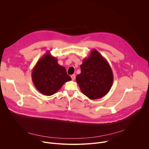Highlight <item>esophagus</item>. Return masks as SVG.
Segmentation results:
<instances>
[{
    "mask_svg": "<svg viewBox=\"0 0 149 149\" xmlns=\"http://www.w3.org/2000/svg\"><path fill=\"white\" fill-rule=\"evenodd\" d=\"M71 78H72V80H74L75 78V74H73V75H72L71 76Z\"/></svg>",
    "mask_w": 149,
    "mask_h": 149,
    "instance_id": "34e87169",
    "label": "esophagus"
}]
</instances>
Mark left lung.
I'll return each mask as SVG.
<instances>
[{
  "label": "left lung",
  "instance_id": "left-lung-1",
  "mask_svg": "<svg viewBox=\"0 0 149 149\" xmlns=\"http://www.w3.org/2000/svg\"><path fill=\"white\" fill-rule=\"evenodd\" d=\"M76 81L82 93L91 100L101 98L110 90L113 83L112 70L107 59L96 49H92L80 66Z\"/></svg>",
  "mask_w": 149,
  "mask_h": 149
}]
</instances>
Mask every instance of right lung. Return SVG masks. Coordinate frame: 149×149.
I'll list each match as a JSON object with an SVG mask.
<instances>
[{"label":"right lung","mask_w":149,"mask_h":149,"mask_svg":"<svg viewBox=\"0 0 149 149\" xmlns=\"http://www.w3.org/2000/svg\"><path fill=\"white\" fill-rule=\"evenodd\" d=\"M35 87L48 96L56 93L65 82L71 80L66 69L58 63V59L48 51L36 63L32 72Z\"/></svg>","instance_id":"1"}]
</instances>
